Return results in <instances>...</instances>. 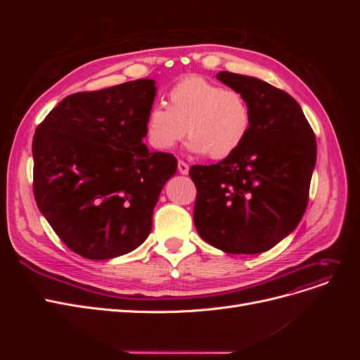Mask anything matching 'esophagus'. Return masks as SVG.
Masks as SVG:
<instances>
[{"label": "esophagus", "mask_w": 360, "mask_h": 360, "mask_svg": "<svg viewBox=\"0 0 360 360\" xmlns=\"http://www.w3.org/2000/svg\"><path fill=\"white\" fill-rule=\"evenodd\" d=\"M177 167H179L180 174H188V172H189V165H188V163L184 162V160H179Z\"/></svg>", "instance_id": "obj_1"}]
</instances>
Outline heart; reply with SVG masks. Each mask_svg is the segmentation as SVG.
I'll return each mask as SVG.
<instances>
[{
  "mask_svg": "<svg viewBox=\"0 0 360 360\" xmlns=\"http://www.w3.org/2000/svg\"><path fill=\"white\" fill-rule=\"evenodd\" d=\"M252 122L245 93L202 76H188L169 89L168 106L150 108L146 134L155 148L169 150L188 132L189 150L222 160L245 144Z\"/></svg>",
  "mask_w": 360,
  "mask_h": 360,
  "instance_id": "b5f03b06",
  "label": "heart"
}]
</instances>
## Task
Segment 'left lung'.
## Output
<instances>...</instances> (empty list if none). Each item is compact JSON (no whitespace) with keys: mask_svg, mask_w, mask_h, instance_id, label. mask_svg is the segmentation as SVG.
<instances>
[{"mask_svg":"<svg viewBox=\"0 0 360 360\" xmlns=\"http://www.w3.org/2000/svg\"><path fill=\"white\" fill-rule=\"evenodd\" d=\"M252 108V129L234 155L192 165L193 222L202 240L228 254H259L279 243L307 210L317 159L314 130L300 105L264 81L221 72Z\"/></svg>","mask_w":360,"mask_h":360,"instance_id":"obj_1","label":"left lung"}]
</instances>
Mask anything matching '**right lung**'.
<instances>
[{"label": "right lung", "instance_id": "add662e5", "mask_svg": "<svg viewBox=\"0 0 360 360\" xmlns=\"http://www.w3.org/2000/svg\"><path fill=\"white\" fill-rule=\"evenodd\" d=\"M153 79L68 96L32 138L39 210L75 254L110 259L148 237L159 193L177 159L148 151L146 118Z\"/></svg>", "mask_w": 360, "mask_h": 360}]
</instances>
